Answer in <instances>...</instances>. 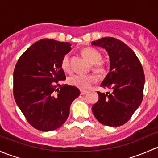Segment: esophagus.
<instances>
[{
  "instance_id": "obj_1",
  "label": "esophagus",
  "mask_w": 158,
  "mask_h": 158,
  "mask_svg": "<svg viewBox=\"0 0 158 158\" xmlns=\"http://www.w3.org/2000/svg\"><path fill=\"white\" fill-rule=\"evenodd\" d=\"M86 94H87V90H81V95H85Z\"/></svg>"
}]
</instances>
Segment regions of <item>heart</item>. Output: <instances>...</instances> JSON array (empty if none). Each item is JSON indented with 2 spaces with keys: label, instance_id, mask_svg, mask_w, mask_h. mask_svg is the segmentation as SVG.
Listing matches in <instances>:
<instances>
[{
  "label": "heart",
  "instance_id": "1",
  "mask_svg": "<svg viewBox=\"0 0 158 158\" xmlns=\"http://www.w3.org/2000/svg\"><path fill=\"white\" fill-rule=\"evenodd\" d=\"M82 54L90 64H95L93 67V69L98 75L102 76L105 74V68L103 64L98 63L102 58V55L98 51L92 48H86L82 50ZM61 64L64 71H70L71 66H70L69 55L67 54L63 57ZM96 81H97V77L94 74H88V75L74 74L68 78V83L71 86L84 90L88 89Z\"/></svg>",
  "mask_w": 158,
  "mask_h": 158
}]
</instances>
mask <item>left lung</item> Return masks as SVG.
<instances>
[{
	"mask_svg": "<svg viewBox=\"0 0 158 158\" xmlns=\"http://www.w3.org/2000/svg\"><path fill=\"white\" fill-rule=\"evenodd\" d=\"M91 45L104 48L110 58V72L100 86L110 93L97 92L99 100L93 105V113L105 126H120L130 119L142 101V66L134 52L117 39L104 37Z\"/></svg>",
	"mask_w": 158,
	"mask_h": 158,
	"instance_id": "8db88e82",
	"label": "left lung"
}]
</instances>
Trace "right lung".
Listing matches in <instances>:
<instances>
[{
  "mask_svg": "<svg viewBox=\"0 0 158 158\" xmlns=\"http://www.w3.org/2000/svg\"><path fill=\"white\" fill-rule=\"evenodd\" d=\"M69 43L43 39L20 56L14 71V96L27 121L36 129L52 131L62 126L71 104L80 95L77 87L59 84L66 79L63 57Z\"/></svg>",
  "mask_w": 158,
  "mask_h": 158,
  "instance_id": "right-lung-1",
  "label": "right lung"
}]
</instances>
